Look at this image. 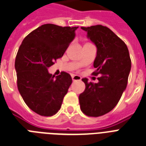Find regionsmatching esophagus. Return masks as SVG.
Returning a JSON list of instances; mask_svg holds the SVG:
<instances>
[{"mask_svg": "<svg viewBox=\"0 0 146 146\" xmlns=\"http://www.w3.org/2000/svg\"><path fill=\"white\" fill-rule=\"evenodd\" d=\"M72 80L73 81H77V80H81V78H80L79 75H75V74H73L72 76Z\"/></svg>", "mask_w": 146, "mask_h": 146, "instance_id": "obj_1", "label": "esophagus"}]
</instances>
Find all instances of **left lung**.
I'll list each match as a JSON object with an SVG mask.
<instances>
[{"label": "left lung", "instance_id": "obj_1", "mask_svg": "<svg viewBox=\"0 0 146 146\" xmlns=\"http://www.w3.org/2000/svg\"><path fill=\"white\" fill-rule=\"evenodd\" d=\"M87 36L97 47L94 61L98 82L93 84L84 78L85 90L79 96L81 111L85 115L98 117L115 108L127 86L131 68L127 47L121 38L105 26L101 25L82 27Z\"/></svg>", "mask_w": 146, "mask_h": 146}]
</instances>
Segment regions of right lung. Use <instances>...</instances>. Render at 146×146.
<instances>
[{"label":"right lung","instance_id":"add662e5","mask_svg":"<svg viewBox=\"0 0 146 146\" xmlns=\"http://www.w3.org/2000/svg\"><path fill=\"white\" fill-rule=\"evenodd\" d=\"M78 27L43 25L30 33L19 47L15 61L17 86L25 104L38 115L56 114L72 84L67 72L55 78L48 68L63 56Z\"/></svg>","mask_w":146,"mask_h":146}]
</instances>
